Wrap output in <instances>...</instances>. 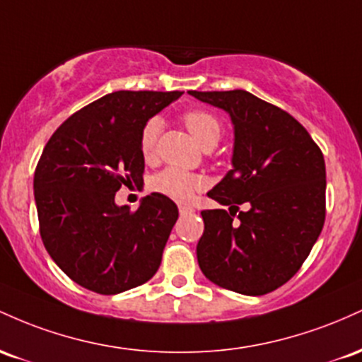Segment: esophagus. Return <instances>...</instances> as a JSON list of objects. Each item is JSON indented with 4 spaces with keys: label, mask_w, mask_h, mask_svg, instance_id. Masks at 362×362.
Returning <instances> with one entry per match:
<instances>
[{
    "label": "esophagus",
    "mask_w": 362,
    "mask_h": 362,
    "mask_svg": "<svg viewBox=\"0 0 362 362\" xmlns=\"http://www.w3.org/2000/svg\"><path fill=\"white\" fill-rule=\"evenodd\" d=\"M194 210L192 209V206H185V205H181L180 206V214L181 215H189V214H193Z\"/></svg>",
    "instance_id": "34e87169"
}]
</instances>
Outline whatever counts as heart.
I'll return each instance as SVG.
<instances>
[{
  "mask_svg": "<svg viewBox=\"0 0 362 362\" xmlns=\"http://www.w3.org/2000/svg\"><path fill=\"white\" fill-rule=\"evenodd\" d=\"M185 127L200 147H215L221 140L222 127L221 121L212 112L206 111H189L186 112ZM160 132V121L150 119L140 133V153L145 160H152L156 156V141ZM153 192L164 194L174 202H188L194 192L203 188V180L197 174L185 173V170L168 168L160 170L152 177L150 182Z\"/></svg>",
  "mask_w": 362,
  "mask_h": 362,
  "instance_id": "b5f03b06",
  "label": "heart"
}]
</instances>
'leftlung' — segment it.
<instances>
[{
    "mask_svg": "<svg viewBox=\"0 0 362 362\" xmlns=\"http://www.w3.org/2000/svg\"><path fill=\"white\" fill-rule=\"evenodd\" d=\"M189 93L226 111L234 127L233 169L209 192L229 212H202L198 265L218 287L263 296L294 277L322 233L323 153L289 112L253 93ZM239 204L247 210L234 219Z\"/></svg>",
    "mask_w": 362,
    "mask_h": 362,
    "instance_id": "obj_1",
    "label": "left lung"
}]
</instances>
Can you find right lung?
Masks as SVG:
<instances>
[{"mask_svg":"<svg viewBox=\"0 0 362 362\" xmlns=\"http://www.w3.org/2000/svg\"><path fill=\"white\" fill-rule=\"evenodd\" d=\"M182 92L117 90L68 117L44 147L34 174L40 238L73 282L99 294L141 286L159 270L177 221L160 193L136 212L116 205L121 185L144 182L140 133Z\"/></svg>","mask_w":362,"mask_h":362,"instance_id":"add662e5","label":"right lung"}]
</instances>
